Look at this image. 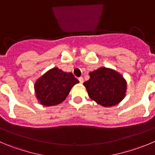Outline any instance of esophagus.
<instances>
[{"instance_id":"34e87169","label":"esophagus","mask_w":155,"mask_h":155,"mask_svg":"<svg viewBox=\"0 0 155 155\" xmlns=\"http://www.w3.org/2000/svg\"><path fill=\"white\" fill-rule=\"evenodd\" d=\"M79 81L80 83H82V82H84V79H83V77H79Z\"/></svg>"}]
</instances>
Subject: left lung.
<instances>
[{"label": "left lung", "mask_w": 155, "mask_h": 155, "mask_svg": "<svg viewBox=\"0 0 155 155\" xmlns=\"http://www.w3.org/2000/svg\"><path fill=\"white\" fill-rule=\"evenodd\" d=\"M90 79L83 83L89 96L99 105L113 106L125 98L126 81L116 71L101 67L89 73Z\"/></svg>", "instance_id": "left-lung-1"}]
</instances>
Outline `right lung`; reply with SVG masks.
<instances>
[{
  "mask_svg": "<svg viewBox=\"0 0 155 155\" xmlns=\"http://www.w3.org/2000/svg\"><path fill=\"white\" fill-rule=\"evenodd\" d=\"M78 82L79 80L72 73L53 68L35 82L36 96L45 106L58 105L66 99L70 89Z\"/></svg>",
  "mask_w": 155,
  "mask_h": 155,
  "instance_id": "right-lung-1",
  "label": "right lung"
}]
</instances>
